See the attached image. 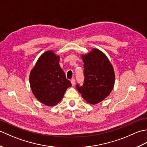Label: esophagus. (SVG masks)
<instances>
[{
    "instance_id": "obj_1",
    "label": "esophagus",
    "mask_w": 147,
    "mask_h": 147,
    "mask_svg": "<svg viewBox=\"0 0 147 147\" xmlns=\"http://www.w3.org/2000/svg\"><path fill=\"white\" fill-rule=\"evenodd\" d=\"M71 83L72 84V86H74V85H75V80H74V78L71 79Z\"/></svg>"
}]
</instances>
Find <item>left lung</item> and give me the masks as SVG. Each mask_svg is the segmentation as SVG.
Here are the masks:
<instances>
[{
  "instance_id": "8db88e82",
  "label": "left lung",
  "mask_w": 147,
  "mask_h": 147,
  "mask_svg": "<svg viewBox=\"0 0 147 147\" xmlns=\"http://www.w3.org/2000/svg\"><path fill=\"white\" fill-rule=\"evenodd\" d=\"M84 63L85 81L76 88L82 97L90 104L103 101L110 95L115 83V73L111 62L104 52L93 49L86 54H81Z\"/></svg>"
}]
</instances>
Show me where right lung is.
Wrapping results in <instances>:
<instances>
[{
  "label": "right lung",
  "instance_id": "1",
  "mask_svg": "<svg viewBox=\"0 0 147 147\" xmlns=\"http://www.w3.org/2000/svg\"><path fill=\"white\" fill-rule=\"evenodd\" d=\"M60 56L47 51L40 56L30 71L29 82L35 97L47 106L57 105L71 86L59 65Z\"/></svg>",
  "mask_w": 147,
  "mask_h": 147
}]
</instances>
